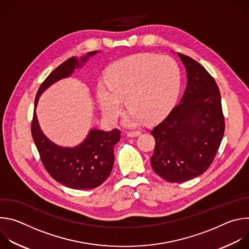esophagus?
Segmentation results:
<instances>
[{
	"label": "esophagus",
	"instance_id": "34e87169",
	"mask_svg": "<svg viewBox=\"0 0 249 249\" xmlns=\"http://www.w3.org/2000/svg\"><path fill=\"white\" fill-rule=\"evenodd\" d=\"M141 135L140 131H130L127 133V136L130 138H134V137H138Z\"/></svg>",
	"mask_w": 249,
	"mask_h": 249
}]
</instances>
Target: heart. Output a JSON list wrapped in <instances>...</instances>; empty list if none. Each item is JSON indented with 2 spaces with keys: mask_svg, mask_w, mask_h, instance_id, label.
Returning <instances> with one entry per match:
<instances>
[{
  "mask_svg": "<svg viewBox=\"0 0 249 249\" xmlns=\"http://www.w3.org/2000/svg\"><path fill=\"white\" fill-rule=\"evenodd\" d=\"M180 70L167 55L136 54L114 62L105 82L96 86V97L104 116L115 120L121 113L122 99L131 108L126 124L155 122L165 116L178 96Z\"/></svg>",
  "mask_w": 249,
  "mask_h": 249,
  "instance_id": "b5f03b06",
  "label": "heart"
}]
</instances>
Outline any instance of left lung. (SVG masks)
<instances>
[{
	"mask_svg": "<svg viewBox=\"0 0 249 249\" xmlns=\"http://www.w3.org/2000/svg\"><path fill=\"white\" fill-rule=\"evenodd\" d=\"M187 73L180 102L152 131L156 146L153 169L168 182H184L203 174L212 164L225 133L219 88L194 59L177 53Z\"/></svg>",
	"mask_w": 249,
	"mask_h": 249,
	"instance_id": "left-lung-1",
	"label": "left lung"
}]
</instances>
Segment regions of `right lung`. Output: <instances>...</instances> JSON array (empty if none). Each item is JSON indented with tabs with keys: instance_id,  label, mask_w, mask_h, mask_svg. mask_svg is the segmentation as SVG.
Segmentation results:
<instances>
[{
	"instance_id": "1",
	"label": "right lung",
	"mask_w": 249,
	"mask_h": 249,
	"mask_svg": "<svg viewBox=\"0 0 249 249\" xmlns=\"http://www.w3.org/2000/svg\"><path fill=\"white\" fill-rule=\"evenodd\" d=\"M91 51L81 61L69 58L41 84L35 96L34 112L31 122V135L40 156L42 164L57 182L73 189H93L106 180L114 163V146L120 141V131L109 132L92 129L83 143L75 148H63L55 145L42 133L35 108L40 94L57 81L72 75L74 70L86 63Z\"/></svg>"
}]
</instances>
